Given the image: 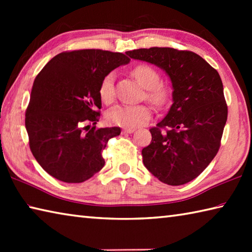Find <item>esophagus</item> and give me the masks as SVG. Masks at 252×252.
<instances>
[{
    "instance_id": "esophagus-1",
    "label": "esophagus",
    "mask_w": 252,
    "mask_h": 252,
    "mask_svg": "<svg viewBox=\"0 0 252 252\" xmlns=\"http://www.w3.org/2000/svg\"><path fill=\"white\" fill-rule=\"evenodd\" d=\"M135 130L134 129H127V127H125V129L122 130L123 133H133Z\"/></svg>"
}]
</instances>
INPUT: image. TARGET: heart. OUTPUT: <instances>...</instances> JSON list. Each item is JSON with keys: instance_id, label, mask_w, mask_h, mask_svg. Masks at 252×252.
<instances>
[{"instance_id": "b5f03b06", "label": "heart", "mask_w": 252, "mask_h": 252, "mask_svg": "<svg viewBox=\"0 0 252 252\" xmlns=\"http://www.w3.org/2000/svg\"><path fill=\"white\" fill-rule=\"evenodd\" d=\"M131 74L146 89V97L156 106H164L171 99V88L167 83L160 82V73L149 64H138L131 71ZM113 72L102 79L99 88V95L104 103H110L114 97ZM151 109L148 105H117L108 113V121L114 126L127 129L142 126L150 120Z\"/></svg>"}]
</instances>
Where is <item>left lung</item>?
<instances>
[{
	"mask_svg": "<svg viewBox=\"0 0 252 252\" xmlns=\"http://www.w3.org/2000/svg\"><path fill=\"white\" fill-rule=\"evenodd\" d=\"M126 55L165 71L173 89L171 108L151 127V143L142 149L143 164L167 185L190 182L220 148L228 117L220 75L191 51L150 48L127 51Z\"/></svg>",
	"mask_w": 252,
	"mask_h": 252,
	"instance_id": "left-lung-1",
	"label": "left lung"
}]
</instances>
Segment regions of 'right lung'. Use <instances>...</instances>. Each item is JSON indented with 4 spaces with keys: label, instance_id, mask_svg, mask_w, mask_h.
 Listing matches in <instances>:
<instances>
[{
    "label": "right lung",
    "instance_id": "add662e5",
    "mask_svg": "<svg viewBox=\"0 0 252 252\" xmlns=\"http://www.w3.org/2000/svg\"><path fill=\"white\" fill-rule=\"evenodd\" d=\"M126 54L75 50L55 55L34 80L25 112L32 155L50 176L83 182L104 167L102 151L121 133L119 126L95 129L102 79L129 63ZM86 126L82 127V125ZM93 126H91V125Z\"/></svg>",
    "mask_w": 252,
    "mask_h": 252
}]
</instances>
